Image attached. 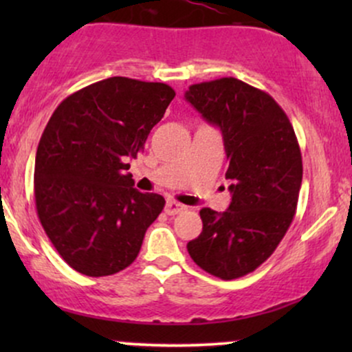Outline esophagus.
<instances>
[{
  "mask_svg": "<svg viewBox=\"0 0 352 352\" xmlns=\"http://www.w3.org/2000/svg\"><path fill=\"white\" fill-rule=\"evenodd\" d=\"M184 210H185V205H182L175 200H168L167 204H165V213H167V215H177V213L184 212Z\"/></svg>",
  "mask_w": 352,
  "mask_h": 352,
  "instance_id": "esophagus-1",
  "label": "esophagus"
}]
</instances>
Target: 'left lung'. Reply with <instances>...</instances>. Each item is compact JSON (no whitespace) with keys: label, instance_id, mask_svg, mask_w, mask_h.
I'll list each match as a JSON object with an SVG mask.
<instances>
[{"label":"left lung","instance_id":"obj_1","mask_svg":"<svg viewBox=\"0 0 352 352\" xmlns=\"http://www.w3.org/2000/svg\"><path fill=\"white\" fill-rule=\"evenodd\" d=\"M185 99L223 135L232 204L201 208L204 230L187 250L201 270L235 280L272 256L300 197L302 160L288 116L265 91L235 78L193 84Z\"/></svg>","mask_w":352,"mask_h":352}]
</instances>
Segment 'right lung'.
I'll return each mask as SVG.
<instances>
[{"instance_id": "add662e5", "label": "right lung", "mask_w": 352, "mask_h": 352, "mask_svg": "<svg viewBox=\"0 0 352 352\" xmlns=\"http://www.w3.org/2000/svg\"><path fill=\"white\" fill-rule=\"evenodd\" d=\"M173 98L164 82L116 76L79 89L52 112L36 152V210L76 272L109 276L139 254L165 200L134 188L127 162Z\"/></svg>"}]
</instances>
